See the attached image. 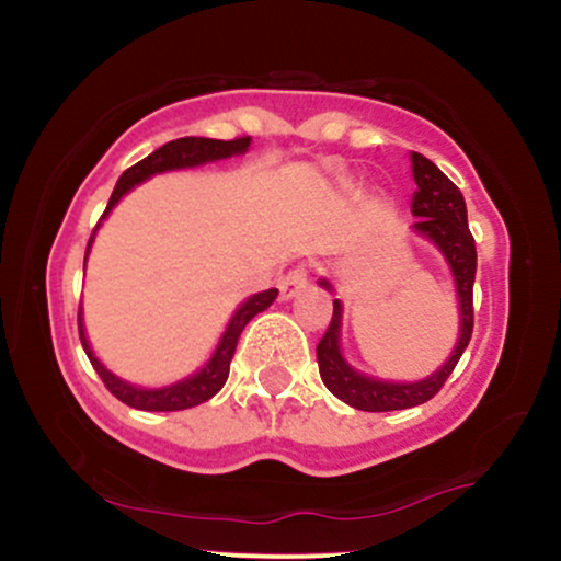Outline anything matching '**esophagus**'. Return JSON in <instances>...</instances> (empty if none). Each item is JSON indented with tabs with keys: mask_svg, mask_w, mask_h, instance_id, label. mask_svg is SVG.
Instances as JSON below:
<instances>
[{
	"mask_svg": "<svg viewBox=\"0 0 561 561\" xmlns=\"http://www.w3.org/2000/svg\"><path fill=\"white\" fill-rule=\"evenodd\" d=\"M306 285H308V272L306 268H293V272H289L285 279L279 282V295H282V300H293V298H298V295L302 293V289H306Z\"/></svg>",
	"mask_w": 561,
	"mask_h": 561,
	"instance_id": "1",
	"label": "esophagus"
}]
</instances>
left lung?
<instances>
[{"label":"left lung","mask_w":561,"mask_h":561,"mask_svg":"<svg viewBox=\"0 0 561 561\" xmlns=\"http://www.w3.org/2000/svg\"><path fill=\"white\" fill-rule=\"evenodd\" d=\"M411 176L416 182V192L411 197V216H416V221L411 224V231L433 244L443 255V261L448 263L456 287V308H459V334H456L450 356L437 366L433 375L414 379V382H396V379L364 375L356 366L347 364L343 353V302L334 298L332 321L317 345L319 375L332 396H337L340 401L358 411H401L427 403L450 377V371L469 345V337H472V287L474 272H478V250H474V240L469 234L465 195L433 160L420 156V152H411ZM319 287L334 293L327 276H321Z\"/></svg>","instance_id":"obj_1"}]
</instances>
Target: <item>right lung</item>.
<instances>
[{
	"instance_id": "obj_1",
	"label": "right lung",
	"mask_w": 561,
	"mask_h": 561,
	"mask_svg": "<svg viewBox=\"0 0 561 561\" xmlns=\"http://www.w3.org/2000/svg\"><path fill=\"white\" fill-rule=\"evenodd\" d=\"M248 150H250V137L231 139V141L205 139V137H182V139L165 141L163 147H158V150L150 152V156H147L145 160H139L137 165L126 169L124 173H121L118 184H115L105 214H102L100 224H96L92 237H89L87 255H83V272H87V259H89V250H92V244H94L96 229L102 227V221L111 216V210L128 195V192L134 190V186L147 182V179L158 176V173L197 169V165L216 163V160L244 156ZM276 295H279V289L272 287V289H263V293H255V295H250V298H244L240 306H237V311L231 313L227 327H224L221 337H218V343L214 347V353H210L208 362L199 366L197 371H192V375L176 379V382L160 385V388H141V385L126 382L124 377L113 375V371L107 369V366L102 364L100 358H96L94 347H92V343H89L87 327H83V311H79L81 345H83V351H87V356H89V362H92L94 371L102 377V382L107 385V390H111L113 396L118 398V401L131 405V409H139V411L192 409V405L210 401V398H214L216 392L224 388V382H227V377H229L231 356H234L237 340H240L244 324H248V321L253 317H259L261 311H266V308L276 300Z\"/></svg>"
}]
</instances>
